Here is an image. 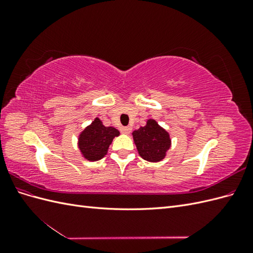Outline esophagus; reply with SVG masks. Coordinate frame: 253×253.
<instances>
[{
	"mask_svg": "<svg viewBox=\"0 0 253 253\" xmlns=\"http://www.w3.org/2000/svg\"><path fill=\"white\" fill-rule=\"evenodd\" d=\"M120 129H121V133H124V134H129V133H131V131H132V127H129V126H122Z\"/></svg>",
	"mask_w": 253,
	"mask_h": 253,
	"instance_id": "1",
	"label": "esophagus"
}]
</instances>
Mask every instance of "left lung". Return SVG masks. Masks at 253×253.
I'll return each mask as SVG.
<instances>
[{"mask_svg":"<svg viewBox=\"0 0 253 253\" xmlns=\"http://www.w3.org/2000/svg\"><path fill=\"white\" fill-rule=\"evenodd\" d=\"M132 135L138 154L150 163L162 162L172 144L169 132L155 119H148L147 125L135 129Z\"/></svg>","mask_w":253,"mask_h":253,"instance_id":"1","label":"left lung"}]
</instances>
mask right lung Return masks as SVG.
<instances>
[{"label": "right lung", "instance_id": "add662e5", "mask_svg": "<svg viewBox=\"0 0 253 253\" xmlns=\"http://www.w3.org/2000/svg\"><path fill=\"white\" fill-rule=\"evenodd\" d=\"M119 135L117 128L105 126L102 121L96 117L78 136V148L82 157L88 162L100 160L108 154L113 139Z\"/></svg>", "mask_w": 253, "mask_h": 253}]
</instances>
